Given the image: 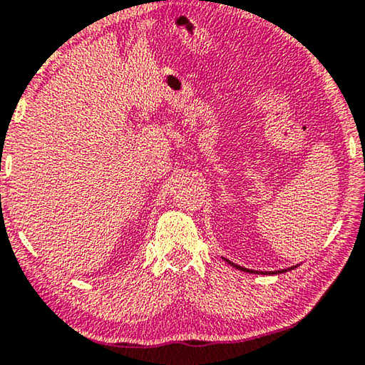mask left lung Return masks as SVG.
Returning <instances> with one entry per match:
<instances>
[{"label":"left lung","instance_id":"1","mask_svg":"<svg viewBox=\"0 0 365 365\" xmlns=\"http://www.w3.org/2000/svg\"><path fill=\"white\" fill-rule=\"evenodd\" d=\"M225 259V257H222ZM227 264L230 265H232V267L235 269H237V270H242V272H249V274H262V275H277V274H284V272H288V270H292V269H297L298 265H293V267H290V269H284V270H275V272H260V270H249V269H246V267H241V265H237V264H235V262H230V260L227 259H225Z\"/></svg>","mask_w":365,"mask_h":365}]
</instances>
